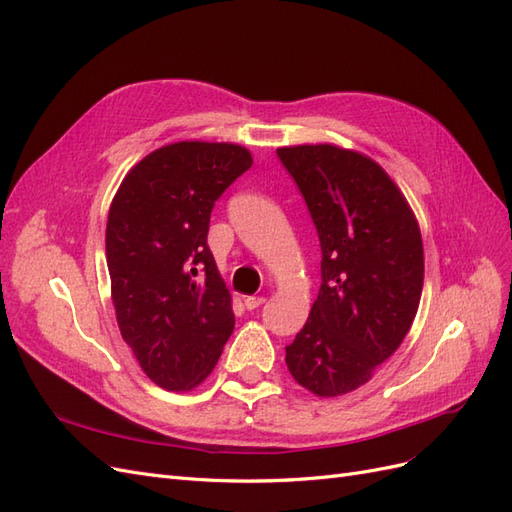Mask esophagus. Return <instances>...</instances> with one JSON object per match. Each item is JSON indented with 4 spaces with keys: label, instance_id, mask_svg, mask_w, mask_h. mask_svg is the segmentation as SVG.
Instances as JSON below:
<instances>
[{
    "label": "esophagus",
    "instance_id": "esophagus-1",
    "mask_svg": "<svg viewBox=\"0 0 512 512\" xmlns=\"http://www.w3.org/2000/svg\"><path fill=\"white\" fill-rule=\"evenodd\" d=\"M262 303H265V297H245V299H243V305H245L247 309H256V307H260Z\"/></svg>",
    "mask_w": 512,
    "mask_h": 512
}]
</instances>
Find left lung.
I'll list each match as a JSON object with an SVG mask.
<instances>
[{
    "instance_id": "left-lung-1",
    "label": "left lung",
    "mask_w": 512,
    "mask_h": 512,
    "mask_svg": "<svg viewBox=\"0 0 512 512\" xmlns=\"http://www.w3.org/2000/svg\"><path fill=\"white\" fill-rule=\"evenodd\" d=\"M318 230L322 284L286 365L303 389L337 397L374 376L408 335L423 292V239L389 173L331 143L277 149Z\"/></svg>"
}]
</instances>
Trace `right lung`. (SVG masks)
I'll return each mask as SVG.
<instances>
[{"label":"right lung","instance_id":"obj_1","mask_svg":"<svg viewBox=\"0 0 512 512\" xmlns=\"http://www.w3.org/2000/svg\"><path fill=\"white\" fill-rule=\"evenodd\" d=\"M254 164L235 143L177 141L136 162L108 209L106 265L123 342L147 378L192 391L235 329L207 245L213 203Z\"/></svg>","mask_w":512,"mask_h":512}]
</instances>
